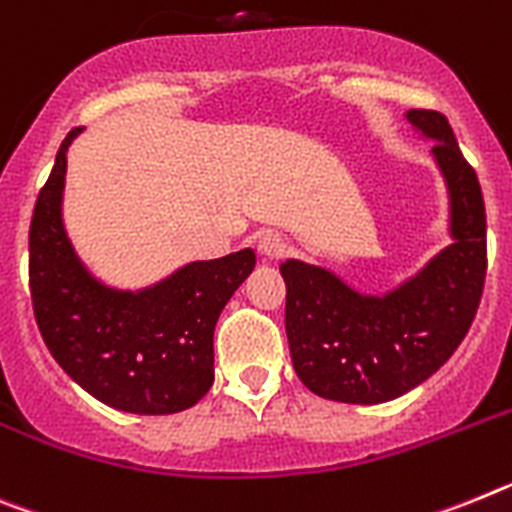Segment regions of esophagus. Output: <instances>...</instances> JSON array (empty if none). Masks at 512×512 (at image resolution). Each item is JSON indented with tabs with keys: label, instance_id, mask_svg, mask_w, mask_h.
I'll return each instance as SVG.
<instances>
[{
	"label": "esophagus",
	"instance_id": "esophagus-1",
	"mask_svg": "<svg viewBox=\"0 0 512 512\" xmlns=\"http://www.w3.org/2000/svg\"><path fill=\"white\" fill-rule=\"evenodd\" d=\"M257 247H260L262 255L270 257V260L286 257L288 252H291V244H288V239L283 237V234H278V231H262L260 239H257Z\"/></svg>",
	"mask_w": 512,
	"mask_h": 512
}]
</instances>
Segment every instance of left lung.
Instances as JSON below:
<instances>
[{
	"instance_id": "1",
	"label": "left lung",
	"mask_w": 512,
	"mask_h": 512,
	"mask_svg": "<svg viewBox=\"0 0 512 512\" xmlns=\"http://www.w3.org/2000/svg\"><path fill=\"white\" fill-rule=\"evenodd\" d=\"M407 121L435 141L433 157L451 198L453 244L386 296L353 291L317 265H281L293 368L324 399L379 404L415 389L459 348L482 299L487 216L477 172L446 115L410 110Z\"/></svg>"
}]
</instances>
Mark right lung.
<instances>
[{"instance_id":"add662e5","label":"right lung","mask_w":512,"mask_h":512,"mask_svg":"<svg viewBox=\"0 0 512 512\" xmlns=\"http://www.w3.org/2000/svg\"><path fill=\"white\" fill-rule=\"evenodd\" d=\"M69 131L30 221V299L48 350L84 391L133 415L193 407L213 384V327L255 268V252L190 262L144 291L100 283L61 221Z\"/></svg>"}]
</instances>
